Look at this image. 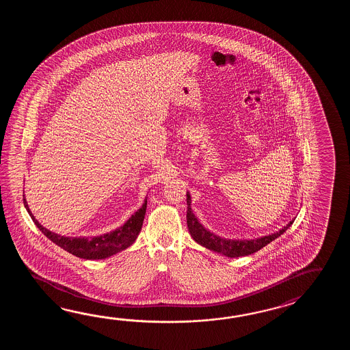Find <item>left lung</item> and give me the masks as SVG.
Wrapping results in <instances>:
<instances>
[{"mask_svg": "<svg viewBox=\"0 0 350 350\" xmlns=\"http://www.w3.org/2000/svg\"><path fill=\"white\" fill-rule=\"evenodd\" d=\"M186 193H189V191H186ZM186 196H187V205H189L187 214H186V221H187V228H189V232H190L191 238L201 246L206 247L211 252L221 254L228 258H239V256H246V255L256 253L264 246L268 245L270 241L280 237V234H283L284 231L288 229V226H291V223L288 224L279 232H274L269 237H262V238L254 239V240H231V239L220 238L215 234L206 230L198 221L196 216L193 215V210L190 208V200H191L190 195L186 193Z\"/></svg>", "mask_w": 350, "mask_h": 350, "instance_id": "1", "label": "left lung"}]
</instances>
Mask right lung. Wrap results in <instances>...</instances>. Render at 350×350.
I'll return each instance as SVG.
<instances>
[{
	"label": "right lung",
	"instance_id": "obj_1",
	"mask_svg": "<svg viewBox=\"0 0 350 350\" xmlns=\"http://www.w3.org/2000/svg\"><path fill=\"white\" fill-rule=\"evenodd\" d=\"M23 204L38 229L42 231L46 237L53 241L56 245H59V247H62L64 250H66L77 258L86 259V260H100V259L110 258L112 255L120 253L134 244L139 232L142 231L148 201L145 200V204H142V208L139 211H136L135 216H131V219H129L126 224L124 226H121V229H116L110 234H106L104 237L103 235L96 237L90 241L88 239H71L59 237L57 234L47 230L41 224L38 223L36 217L31 213L26 199H23Z\"/></svg>",
	"mask_w": 350,
	"mask_h": 350
}]
</instances>
